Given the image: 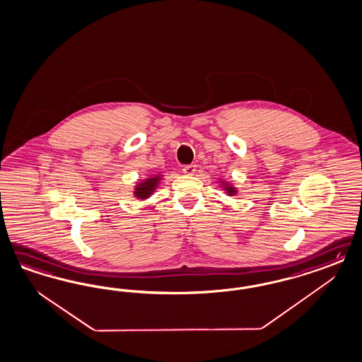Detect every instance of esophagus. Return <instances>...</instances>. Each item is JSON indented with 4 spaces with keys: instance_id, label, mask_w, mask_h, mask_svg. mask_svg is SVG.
Here are the masks:
<instances>
[{
    "instance_id": "obj_1",
    "label": "esophagus",
    "mask_w": 362,
    "mask_h": 362,
    "mask_svg": "<svg viewBox=\"0 0 362 362\" xmlns=\"http://www.w3.org/2000/svg\"><path fill=\"white\" fill-rule=\"evenodd\" d=\"M182 172H184L187 175H196V172H197V166H196V165H187V166H184V168H182Z\"/></svg>"
}]
</instances>
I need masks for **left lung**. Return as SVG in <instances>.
<instances>
[{
    "mask_svg": "<svg viewBox=\"0 0 362 362\" xmlns=\"http://www.w3.org/2000/svg\"><path fill=\"white\" fill-rule=\"evenodd\" d=\"M218 184H220V187L228 196H235L238 193V189L235 187V185L232 184V182H229V181H226V180H222V178L218 180Z\"/></svg>",
    "mask_w": 362,
    "mask_h": 362,
    "instance_id": "1",
    "label": "left lung"
}]
</instances>
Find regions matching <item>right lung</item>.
<instances>
[{
	"instance_id": "1",
	"label": "right lung",
	"mask_w": 362,
	"mask_h": 362,
	"mask_svg": "<svg viewBox=\"0 0 362 362\" xmlns=\"http://www.w3.org/2000/svg\"><path fill=\"white\" fill-rule=\"evenodd\" d=\"M163 175L156 173V175H149L139 182H136L134 189H133V197L145 201L152 196L153 193L161 185Z\"/></svg>"
}]
</instances>
